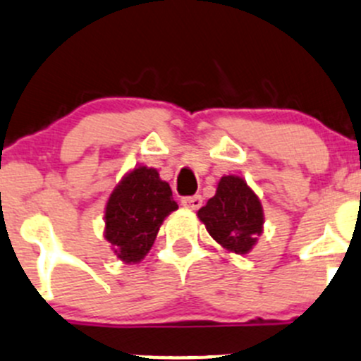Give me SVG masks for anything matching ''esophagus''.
Returning a JSON list of instances; mask_svg holds the SVG:
<instances>
[{
    "label": "esophagus",
    "mask_w": 361,
    "mask_h": 361,
    "mask_svg": "<svg viewBox=\"0 0 361 361\" xmlns=\"http://www.w3.org/2000/svg\"><path fill=\"white\" fill-rule=\"evenodd\" d=\"M181 204L188 209H199L202 206V197L201 195H190V197L181 199Z\"/></svg>",
    "instance_id": "obj_1"
}]
</instances>
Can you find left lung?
<instances>
[{
    "instance_id": "1",
    "label": "left lung",
    "mask_w": 361,
    "mask_h": 361,
    "mask_svg": "<svg viewBox=\"0 0 361 361\" xmlns=\"http://www.w3.org/2000/svg\"><path fill=\"white\" fill-rule=\"evenodd\" d=\"M209 236L231 254H248L262 234L264 213L257 194L240 176L220 178L216 192L197 212Z\"/></svg>"
}]
</instances>
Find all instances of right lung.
<instances>
[{
  "mask_svg": "<svg viewBox=\"0 0 361 361\" xmlns=\"http://www.w3.org/2000/svg\"><path fill=\"white\" fill-rule=\"evenodd\" d=\"M178 209L167 181L159 171L139 166L121 178L106 204L104 238L120 261L135 264L153 247L160 226Z\"/></svg>",
  "mask_w": 361,
  "mask_h": 361,
  "instance_id": "1",
  "label": "right lung"
}]
</instances>
